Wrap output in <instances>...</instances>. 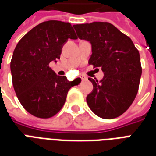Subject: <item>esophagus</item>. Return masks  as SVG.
I'll list each match as a JSON object with an SVG mask.
<instances>
[{
  "label": "esophagus",
  "mask_w": 156,
  "mask_h": 156,
  "mask_svg": "<svg viewBox=\"0 0 156 156\" xmlns=\"http://www.w3.org/2000/svg\"><path fill=\"white\" fill-rule=\"evenodd\" d=\"M81 79H82V81L87 80V77H85V76H81Z\"/></svg>",
  "instance_id": "34e87169"
}]
</instances>
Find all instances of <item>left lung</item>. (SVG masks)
Instances as JSON below:
<instances>
[{
  "label": "left lung",
  "instance_id": "left-lung-1",
  "mask_svg": "<svg viewBox=\"0 0 156 156\" xmlns=\"http://www.w3.org/2000/svg\"><path fill=\"white\" fill-rule=\"evenodd\" d=\"M78 37L90 41L89 65L100 68L102 80L88 79L92 92L87 96L91 111L104 119H113L130 107L138 94L142 66L140 55L129 36L112 24L94 22L73 25Z\"/></svg>",
  "mask_w": 156,
  "mask_h": 156
}]
</instances>
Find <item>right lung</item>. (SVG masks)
<instances>
[{"mask_svg": "<svg viewBox=\"0 0 156 156\" xmlns=\"http://www.w3.org/2000/svg\"><path fill=\"white\" fill-rule=\"evenodd\" d=\"M78 37L70 23L50 20L40 23L23 36L13 51L10 69L13 89L27 111L50 118L66 102L69 90L78 85L59 76L49 66L60 59L63 44Z\"/></svg>", "mask_w": 156, "mask_h": 156, "instance_id": "right-lung-1", "label": "right lung"}]
</instances>
